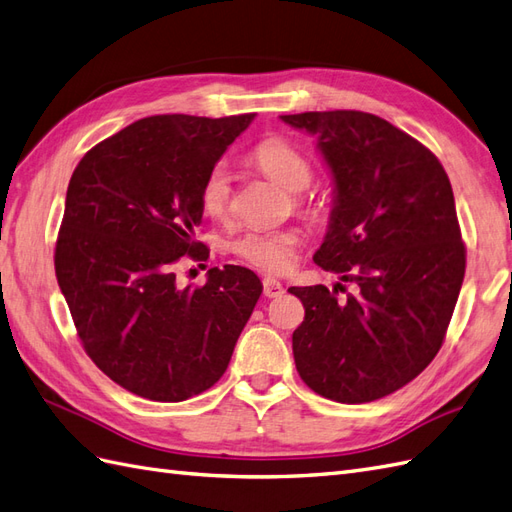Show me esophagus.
I'll return each instance as SVG.
<instances>
[{
  "mask_svg": "<svg viewBox=\"0 0 512 512\" xmlns=\"http://www.w3.org/2000/svg\"><path fill=\"white\" fill-rule=\"evenodd\" d=\"M283 285L274 279H264V296L266 298H279L283 296Z\"/></svg>",
  "mask_w": 512,
  "mask_h": 512,
  "instance_id": "1",
  "label": "esophagus"
}]
</instances>
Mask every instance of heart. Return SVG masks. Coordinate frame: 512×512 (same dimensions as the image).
Listing matches in <instances>:
<instances>
[{
    "label": "heart",
    "instance_id": "b5f03b06",
    "mask_svg": "<svg viewBox=\"0 0 512 512\" xmlns=\"http://www.w3.org/2000/svg\"><path fill=\"white\" fill-rule=\"evenodd\" d=\"M251 162L279 186L294 194L305 192L313 181V166L307 157L290 142L270 138L251 151ZM201 209L214 220L227 218L233 205L231 170L227 164H216L207 170V175L199 190ZM298 205H305L298 199ZM300 246V235L296 229L259 231L248 229L229 242L231 253L240 257L244 264L270 274H281L294 264L296 251Z\"/></svg>",
    "mask_w": 512,
    "mask_h": 512
}]
</instances>
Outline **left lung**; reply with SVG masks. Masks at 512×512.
<instances>
[{"instance_id":"obj_1","label":"left lung","mask_w":512,"mask_h":512,"mask_svg":"<svg viewBox=\"0 0 512 512\" xmlns=\"http://www.w3.org/2000/svg\"><path fill=\"white\" fill-rule=\"evenodd\" d=\"M318 138L333 175L329 231L313 261L355 283L290 287L305 307L296 370L320 396L363 404L398 391L439 352L465 277L450 179L435 153L381 116L285 114Z\"/></svg>"}]
</instances>
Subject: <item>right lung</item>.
<instances>
[{
  "instance_id": "obj_1",
  "label": "right lung",
  "mask_w": 512,
  "mask_h": 512,
  "mask_svg": "<svg viewBox=\"0 0 512 512\" xmlns=\"http://www.w3.org/2000/svg\"><path fill=\"white\" fill-rule=\"evenodd\" d=\"M255 114H160L127 125L73 170L56 277L86 355L155 402L199 396L225 374L264 285L242 266L179 287L175 264L207 257L201 183Z\"/></svg>"
}]
</instances>
